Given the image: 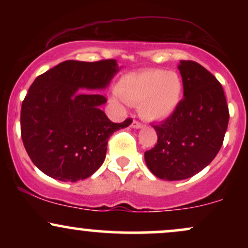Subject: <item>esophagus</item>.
<instances>
[{
    "label": "esophagus",
    "mask_w": 248,
    "mask_h": 248,
    "mask_svg": "<svg viewBox=\"0 0 248 248\" xmlns=\"http://www.w3.org/2000/svg\"><path fill=\"white\" fill-rule=\"evenodd\" d=\"M132 127H133V128H136V129H139V128H142V127H143V124H142L141 122H139V121L134 120V121L132 122Z\"/></svg>",
    "instance_id": "1"
}]
</instances>
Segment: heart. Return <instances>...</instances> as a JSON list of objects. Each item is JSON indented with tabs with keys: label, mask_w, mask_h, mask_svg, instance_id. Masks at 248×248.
Listing matches in <instances>:
<instances>
[{
	"label": "heart",
	"mask_w": 248,
	"mask_h": 248,
	"mask_svg": "<svg viewBox=\"0 0 248 248\" xmlns=\"http://www.w3.org/2000/svg\"><path fill=\"white\" fill-rule=\"evenodd\" d=\"M183 96V81L176 72L161 69L124 75L116 85L113 101L138 105L139 114L149 121L167 119L177 109Z\"/></svg>",
	"instance_id": "obj_1"
}]
</instances>
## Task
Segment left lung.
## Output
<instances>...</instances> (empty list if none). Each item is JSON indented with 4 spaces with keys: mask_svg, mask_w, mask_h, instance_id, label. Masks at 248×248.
<instances>
[{
    "mask_svg": "<svg viewBox=\"0 0 248 248\" xmlns=\"http://www.w3.org/2000/svg\"><path fill=\"white\" fill-rule=\"evenodd\" d=\"M184 98L177 109L153 126L157 143L144 153L156 177L181 181L192 177L216 157L229 124V106L216 77L192 61L178 65Z\"/></svg>",
    "mask_w": 248,
    "mask_h": 248,
    "instance_id": "left-lung-1",
    "label": "left lung"
}]
</instances>
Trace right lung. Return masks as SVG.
Masks as SVG:
<instances>
[{
	"label": "right lung",
	"mask_w": 248,
	"mask_h": 248,
	"mask_svg": "<svg viewBox=\"0 0 248 248\" xmlns=\"http://www.w3.org/2000/svg\"><path fill=\"white\" fill-rule=\"evenodd\" d=\"M119 71L115 59L66 61L38 76L22 102L21 135L32 163L50 177L77 182L104 163L113 133L132 124H114L95 91L108 86Z\"/></svg>",
	"instance_id": "add662e5"
}]
</instances>
